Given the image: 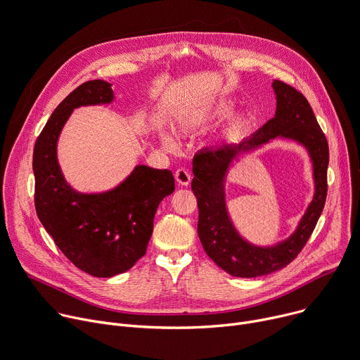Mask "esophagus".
Listing matches in <instances>:
<instances>
[{"mask_svg": "<svg viewBox=\"0 0 360 360\" xmlns=\"http://www.w3.org/2000/svg\"><path fill=\"white\" fill-rule=\"evenodd\" d=\"M175 179H176V182H178L179 185L188 186L189 182H191V174H189L186 169L181 168V169H178V171L175 172Z\"/></svg>", "mask_w": 360, "mask_h": 360, "instance_id": "34e87169", "label": "esophagus"}]
</instances>
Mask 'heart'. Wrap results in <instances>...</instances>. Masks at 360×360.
<instances>
[{
    "mask_svg": "<svg viewBox=\"0 0 360 360\" xmlns=\"http://www.w3.org/2000/svg\"><path fill=\"white\" fill-rule=\"evenodd\" d=\"M237 103L234 101H230V99H224V101H219L214 105H211L210 108L207 109H202V110H191V112H185L182 113L178 120H176V126L182 130H191V129H197L202 124H205L207 122L210 120H214V119H222V117H226L228 115H231L233 110L236 109ZM245 115H238L234 117L233 120V127H241L244 123H245ZM159 139H160V143L162 146L165 148L169 152H174L176 149V142L175 139L167 132V130H160L159 132Z\"/></svg>",
    "mask_w": 360,
    "mask_h": 360,
    "instance_id": "obj_1",
    "label": "heart"
}]
</instances>
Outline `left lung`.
Masks as SVG:
<instances>
[{
    "label": "left lung",
    "instance_id": "obj_1",
    "mask_svg": "<svg viewBox=\"0 0 360 360\" xmlns=\"http://www.w3.org/2000/svg\"><path fill=\"white\" fill-rule=\"evenodd\" d=\"M276 115L250 138L204 149L192 160L191 188L198 202V236L214 263L234 277L251 278L284 269L297 257L310 238L328 195L329 145L306 97L294 87L273 82ZM280 137L302 144L314 167L315 195L297 230L273 246H255L238 233L226 208L224 182L233 160L241 153Z\"/></svg>",
    "mask_w": 360,
    "mask_h": 360
}]
</instances>
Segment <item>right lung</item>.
Listing matches in <instances>:
<instances>
[{"label":"right lung","mask_w":360,"mask_h":360,"mask_svg":"<svg viewBox=\"0 0 360 360\" xmlns=\"http://www.w3.org/2000/svg\"><path fill=\"white\" fill-rule=\"evenodd\" d=\"M112 84L90 80L75 89L53 112L32 153L34 202L39 219L72 263L93 277H113L145 255L160 201L175 191L168 169L136 165L130 175L103 192H79L64 178L57 142L73 110L109 105Z\"/></svg>","instance_id":"1"}]
</instances>
